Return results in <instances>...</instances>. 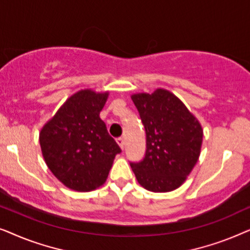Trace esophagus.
Instances as JSON below:
<instances>
[{
  "instance_id": "34e87169",
  "label": "esophagus",
  "mask_w": 250,
  "mask_h": 250,
  "mask_svg": "<svg viewBox=\"0 0 250 250\" xmlns=\"http://www.w3.org/2000/svg\"><path fill=\"white\" fill-rule=\"evenodd\" d=\"M117 143L119 145V146H121V148L124 150V148H125V139L124 138H118Z\"/></svg>"
}]
</instances>
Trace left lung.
Returning a JSON list of instances; mask_svg holds the SVG:
<instances>
[{
	"mask_svg": "<svg viewBox=\"0 0 250 250\" xmlns=\"http://www.w3.org/2000/svg\"><path fill=\"white\" fill-rule=\"evenodd\" d=\"M145 126L146 150L139 163H129L145 189L168 192L179 188L196 165L203 128L179 98L158 88L132 95Z\"/></svg>",
	"mask_w": 250,
	"mask_h": 250,
	"instance_id": "1",
	"label": "left lung"
}]
</instances>
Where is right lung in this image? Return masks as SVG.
Wrapping results in <instances>:
<instances>
[{
	"instance_id": "right-lung-1",
	"label": "right lung",
	"mask_w": 250,
	"mask_h": 250,
	"mask_svg": "<svg viewBox=\"0 0 250 250\" xmlns=\"http://www.w3.org/2000/svg\"><path fill=\"white\" fill-rule=\"evenodd\" d=\"M107 98L108 92H77L40 133L47 167L73 190L91 191L102 186L115 156L122 151L99 116Z\"/></svg>"
}]
</instances>
